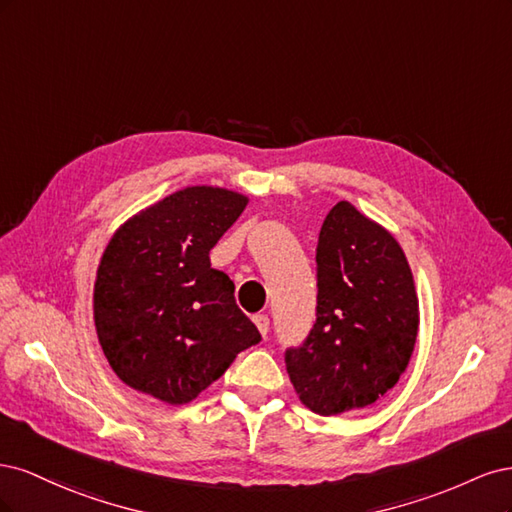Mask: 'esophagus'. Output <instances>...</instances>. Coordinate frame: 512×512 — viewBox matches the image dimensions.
<instances>
[{"label": "esophagus", "mask_w": 512, "mask_h": 512, "mask_svg": "<svg viewBox=\"0 0 512 512\" xmlns=\"http://www.w3.org/2000/svg\"><path fill=\"white\" fill-rule=\"evenodd\" d=\"M254 324L258 327L260 335L267 337V333H269V316L267 314H256L254 316Z\"/></svg>", "instance_id": "34e87169"}]
</instances>
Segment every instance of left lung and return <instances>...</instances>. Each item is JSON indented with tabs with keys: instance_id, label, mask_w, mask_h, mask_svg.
Instances as JSON below:
<instances>
[{
	"instance_id": "1",
	"label": "left lung",
	"mask_w": 512,
	"mask_h": 512,
	"mask_svg": "<svg viewBox=\"0 0 512 512\" xmlns=\"http://www.w3.org/2000/svg\"><path fill=\"white\" fill-rule=\"evenodd\" d=\"M316 322L286 369L301 404L320 416L361 410L393 389L414 352L418 297L397 239L348 200L316 247Z\"/></svg>"
}]
</instances>
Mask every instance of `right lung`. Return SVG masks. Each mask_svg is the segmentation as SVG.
Listing matches in <instances>:
<instances>
[{
    "instance_id": "obj_1",
    "label": "right lung",
    "mask_w": 512,
    "mask_h": 512,
    "mask_svg": "<svg viewBox=\"0 0 512 512\" xmlns=\"http://www.w3.org/2000/svg\"><path fill=\"white\" fill-rule=\"evenodd\" d=\"M247 196L192 185L132 215L108 241L94 284L98 342L130 389L190 404L260 333L209 252Z\"/></svg>"
}]
</instances>
